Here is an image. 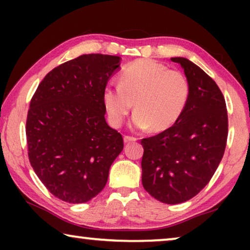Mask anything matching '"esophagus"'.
<instances>
[{
  "instance_id": "34e87169",
  "label": "esophagus",
  "mask_w": 250,
  "mask_h": 250,
  "mask_svg": "<svg viewBox=\"0 0 250 250\" xmlns=\"http://www.w3.org/2000/svg\"><path fill=\"white\" fill-rule=\"evenodd\" d=\"M136 138H134V136H129V135H125L124 136V142H134V141H136Z\"/></svg>"
}]
</instances>
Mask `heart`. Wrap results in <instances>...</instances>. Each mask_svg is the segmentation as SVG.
I'll return each mask as SVG.
<instances>
[{"instance_id":"obj_1","label":"heart","mask_w":250,"mask_h":250,"mask_svg":"<svg viewBox=\"0 0 250 250\" xmlns=\"http://www.w3.org/2000/svg\"><path fill=\"white\" fill-rule=\"evenodd\" d=\"M191 86L188 77L179 70L150 59L126 64L119 73L118 86H107L102 94L108 122L119 127L131 111L136 128L160 132L182 117L189 104Z\"/></svg>"}]
</instances>
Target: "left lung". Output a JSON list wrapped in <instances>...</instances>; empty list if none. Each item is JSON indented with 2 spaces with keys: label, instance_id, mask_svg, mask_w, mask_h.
Listing matches in <instances>:
<instances>
[{
  "label": "left lung",
  "instance_id": "obj_1",
  "mask_svg": "<svg viewBox=\"0 0 250 250\" xmlns=\"http://www.w3.org/2000/svg\"><path fill=\"white\" fill-rule=\"evenodd\" d=\"M190 82L191 95L177 123L141 140L142 184L164 204L175 205L197 196L223 158L228 111L223 94L205 71L186 58H172Z\"/></svg>",
  "mask_w": 250,
  "mask_h": 250
}]
</instances>
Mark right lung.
I'll list each match as a JSON object with an SVG mask.
<instances>
[{
    "label": "right lung",
    "instance_id": "add662e5",
    "mask_svg": "<svg viewBox=\"0 0 250 250\" xmlns=\"http://www.w3.org/2000/svg\"><path fill=\"white\" fill-rule=\"evenodd\" d=\"M121 58L83 54L41 82L26 122L34 172L54 197L69 204L91 200L104 189L124 148L121 133L104 118L102 94Z\"/></svg>",
    "mask_w": 250,
    "mask_h": 250
}]
</instances>
